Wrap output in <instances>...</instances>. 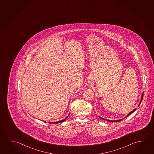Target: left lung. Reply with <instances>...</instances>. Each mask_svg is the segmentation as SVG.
<instances>
[{
  "instance_id": "obj_1",
  "label": "left lung",
  "mask_w": 154,
  "mask_h": 154,
  "mask_svg": "<svg viewBox=\"0 0 154 154\" xmlns=\"http://www.w3.org/2000/svg\"><path fill=\"white\" fill-rule=\"evenodd\" d=\"M143 94H142V95L141 101H140V103H139V105H138V107H139V106H140V103H141L142 100V99H143ZM135 110H136V109H134V110H133V111H131V113H129L128 114V115H127V116H128L129 115H130V114H131L133 113L135 111ZM126 117H125V118H126ZM99 118L101 119L104 120H108V121H109V122H119V121H121V120H122V119H120V120H114V121H113V120H107V119H105L103 118H101V117H100V116H99Z\"/></svg>"
}]
</instances>
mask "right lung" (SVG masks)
I'll list each match as a JSON object with an SVG mask.
<instances>
[{
  "label": "right lung",
  "mask_w": 154,
  "mask_h": 154,
  "mask_svg": "<svg viewBox=\"0 0 154 154\" xmlns=\"http://www.w3.org/2000/svg\"><path fill=\"white\" fill-rule=\"evenodd\" d=\"M68 116H67L66 118L64 119V120H61V121H56V122H49V124H58V123H60V122H63V121H66V119H67Z\"/></svg>",
  "instance_id": "add662e5"
}]
</instances>
